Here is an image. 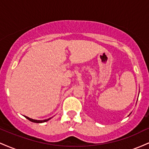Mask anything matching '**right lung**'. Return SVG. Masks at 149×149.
<instances>
[{
	"mask_svg": "<svg viewBox=\"0 0 149 149\" xmlns=\"http://www.w3.org/2000/svg\"><path fill=\"white\" fill-rule=\"evenodd\" d=\"M25 118L26 119H28L29 120L31 121V122H33V123H44V122H46V121H48L49 119L51 118H48V119H46V120H34V119H32V118H30L27 117V116H25Z\"/></svg>",
	"mask_w": 149,
	"mask_h": 149,
	"instance_id": "add662e5",
	"label": "right lung"
}]
</instances>
